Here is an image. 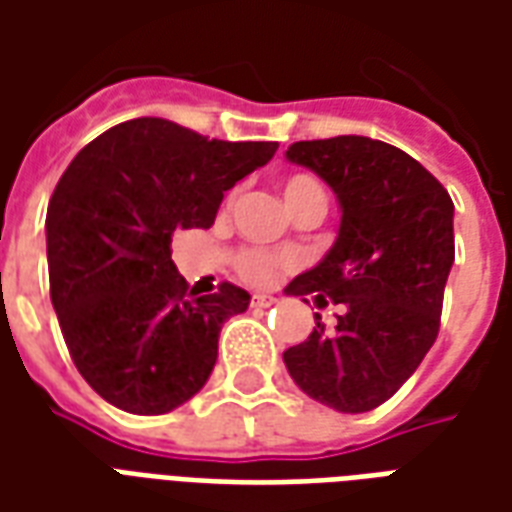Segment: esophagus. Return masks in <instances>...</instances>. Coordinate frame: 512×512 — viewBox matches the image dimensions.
<instances>
[{"instance_id":"esophagus-1","label":"esophagus","mask_w":512,"mask_h":512,"mask_svg":"<svg viewBox=\"0 0 512 512\" xmlns=\"http://www.w3.org/2000/svg\"><path fill=\"white\" fill-rule=\"evenodd\" d=\"M249 304H252V307H257V310H263V307H274V304H277V299H274V296H266V293H255Z\"/></svg>"}]
</instances>
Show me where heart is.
Masks as SVG:
<instances>
[{
    "label": "heart",
    "instance_id": "obj_1",
    "mask_svg": "<svg viewBox=\"0 0 512 512\" xmlns=\"http://www.w3.org/2000/svg\"><path fill=\"white\" fill-rule=\"evenodd\" d=\"M282 197L288 202V208H299L301 202L312 200V197H323L321 183L310 175H290L285 183H282ZM290 266L288 257L271 255L266 249H241L235 255V271L238 277L252 282V285H271L274 279Z\"/></svg>",
    "mask_w": 512,
    "mask_h": 512
}]
</instances>
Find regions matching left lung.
I'll return each mask as SVG.
<instances>
[{
  "mask_svg": "<svg viewBox=\"0 0 512 512\" xmlns=\"http://www.w3.org/2000/svg\"><path fill=\"white\" fill-rule=\"evenodd\" d=\"M285 156L321 175L343 211L329 255L288 293H315L343 312L332 332L315 315L310 337L282 359L312 400L343 414L373 411L436 343L455 260V205L417 158L370 136L293 142Z\"/></svg>",
  "mask_w": 512,
  "mask_h": 512,
  "instance_id": "left-lung-1",
  "label": "left lung"
}]
</instances>
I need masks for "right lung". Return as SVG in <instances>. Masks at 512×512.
<instances>
[{
	"mask_svg": "<svg viewBox=\"0 0 512 512\" xmlns=\"http://www.w3.org/2000/svg\"><path fill=\"white\" fill-rule=\"evenodd\" d=\"M277 147L136 117L62 172L46 213L51 304L73 365L106 403L167 414L205 386L224 321L249 307V293L230 282L189 293L169 244L178 230H208L224 191Z\"/></svg>",
	"mask_w": 512,
	"mask_h": 512,
	"instance_id": "add662e5",
	"label": "right lung"
}]
</instances>
